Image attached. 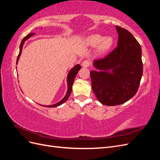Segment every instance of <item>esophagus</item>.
<instances>
[{
  "mask_svg": "<svg viewBox=\"0 0 160 160\" xmlns=\"http://www.w3.org/2000/svg\"><path fill=\"white\" fill-rule=\"evenodd\" d=\"M81 65L82 67H85V68H88V67H89L90 65V62L88 60H85L81 62Z\"/></svg>",
  "mask_w": 160,
  "mask_h": 160,
  "instance_id": "esophagus-1",
  "label": "esophagus"
}]
</instances>
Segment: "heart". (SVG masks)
<instances>
[{"label":"heart","mask_w":160,"mask_h":160,"mask_svg":"<svg viewBox=\"0 0 160 160\" xmlns=\"http://www.w3.org/2000/svg\"><path fill=\"white\" fill-rule=\"evenodd\" d=\"M87 42L89 46L97 47L100 54H105L111 50L114 44V39L111 36L103 37L99 34H93L87 38Z\"/></svg>","instance_id":"heart-1"}]
</instances>
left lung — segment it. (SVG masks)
<instances>
[{
  "label": "left lung",
  "mask_w": 160,
  "mask_h": 160,
  "mask_svg": "<svg viewBox=\"0 0 160 160\" xmlns=\"http://www.w3.org/2000/svg\"><path fill=\"white\" fill-rule=\"evenodd\" d=\"M118 47L104 59L94 60L92 90L103 105L123 104L136 94L143 75L142 48L128 30L115 26Z\"/></svg>",
  "instance_id": "1"
}]
</instances>
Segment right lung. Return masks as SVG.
<instances>
[{"mask_svg": "<svg viewBox=\"0 0 160 160\" xmlns=\"http://www.w3.org/2000/svg\"><path fill=\"white\" fill-rule=\"evenodd\" d=\"M35 35V33H30L28 34L27 36H26L25 37L23 38V39L21 41V43L20 45V51H19V54L17 57V65L18 62L19 60V58H20V56L21 55V52H22V47L25 44V42L28 39V38H31L32 35ZM81 69V67L80 66V65L77 64L76 65H75L68 72V75H67V91L66 93V95H65V97L63 98H62L60 101L59 102L55 103V104H52V105H43L44 107H47V108H56L58 107V106H59L61 105H62V103H64L65 101L68 99V98H69L70 94L72 91V84H73V82L75 78V76L77 74V72L78 71Z\"/></svg>", "mask_w": 160, "mask_h": 160, "instance_id": "1", "label": "right lung"}]
</instances>
